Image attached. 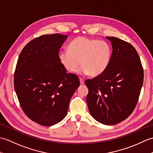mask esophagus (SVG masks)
Masks as SVG:
<instances>
[{"label": "esophagus", "instance_id": "esophagus-1", "mask_svg": "<svg viewBox=\"0 0 153 153\" xmlns=\"http://www.w3.org/2000/svg\"><path fill=\"white\" fill-rule=\"evenodd\" d=\"M79 80H80V84L81 85H83L84 83H85V80L82 79V77H79Z\"/></svg>", "mask_w": 153, "mask_h": 153}]
</instances>
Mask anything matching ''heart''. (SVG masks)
<instances>
[{"label": "heart", "instance_id": "heart-1", "mask_svg": "<svg viewBox=\"0 0 153 153\" xmlns=\"http://www.w3.org/2000/svg\"><path fill=\"white\" fill-rule=\"evenodd\" d=\"M111 56V45L107 41L78 37L71 41L68 50L60 52L58 60L68 72H75L82 64V73L95 77L106 71Z\"/></svg>", "mask_w": 153, "mask_h": 153}]
</instances>
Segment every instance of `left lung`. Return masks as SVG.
<instances>
[{
  "mask_svg": "<svg viewBox=\"0 0 153 153\" xmlns=\"http://www.w3.org/2000/svg\"><path fill=\"white\" fill-rule=\"evenodd\" d=\"M112 53L108 67L100 76L85 81L91 114L105 125L122 122L134 111L140 95L144 72L135 48L123 40L108 37Z\"/></svg>",
  "mask_w": 153,
  "mask_h": 153,
  "instance_id": "8db88e82",
  "label": "left lung"
}]
</instances>
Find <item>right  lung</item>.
Returning <instances> with one entry per match:
<instances>
[{"label":"right lung","mask_w":153,"mask_h":153,"mask_svg":"<svg viewBox=\"0 0 153 153\" xmlns=\"http://www.w3.org/2000/svg\"><path fill=\"white\" fill-rule=\"evenodd\" d=\"M67 35L55 33L33 39L23 48L14 84L19 105L32 121L51 126L62 120L79 86L76 74H67L58 54Z\"/></svg>","instance_id":"add662e5"}]
</instances>
